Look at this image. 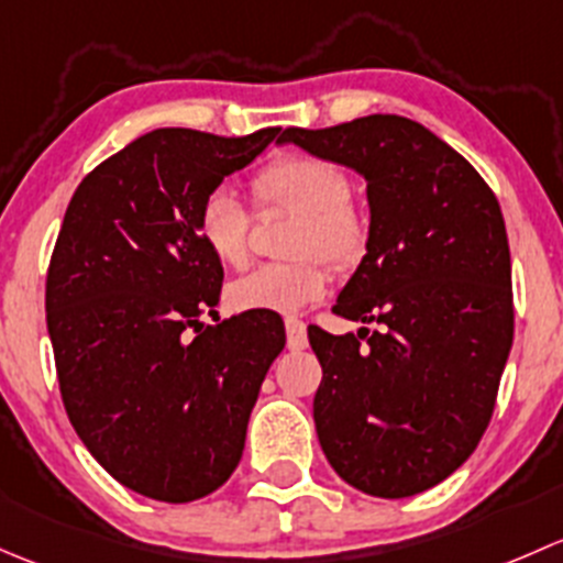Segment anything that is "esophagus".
<instances>
[{
	"instance_id": "obj_1",
	"label": "esophagus",
	"mask_w": 563,
	"mask_h": 563,
	"mask_svg": "<svg viewBox=\"0 0 563 563\" xmlns=\"http://www.w3.org/2000/svg\"><path fill=\"white\" fill-rule=\"evenodd\" d=\"M284 328H287V346L292 352H300L309 346V335H306V322L298 320V317H287L284 320Z\"/></svg>"
}]
</instances>
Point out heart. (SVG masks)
<instances>
[{"instance_id":"1","label":"heart","mask_w":563,"mask_h":563,"mask_svg":"<svg viewBox=\"0 0 563 563\" xmlns=\"http://www.w3.org/2000/svg\"><path fill=\"white\" fill-rule=\"evenodd\" d=\"M252 192L263 206L298 213L287 241L295 260L265 263L230 284V303L235 309L295 314L328 292L325 258L339 271L363 263L371 239L368 219L350 200V176L335 162L311 154L276 156L254 173ZM197 235L222 265L243 268L249 263L252 219L233 189L213 187L202 197Z\"/></svg>"}]
</instances>
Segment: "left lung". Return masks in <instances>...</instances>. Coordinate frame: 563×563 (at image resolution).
Wrapping results in <instances>:
<instances>
[{"instance_id": "left-lung-1", "label": "left lung", "mask_w": 563, "mask_h": 563, "mask_svg": "<svg viewBox=\"0 0 563 563\" xmlns=\"http://www.w3.org/2000/svg\"><path fill=\"white\" fill-rule=\"evenodd\" d=\"M282 143L366 178L368 252L333 311L379 328L309 324L324 457L368 496L422 494L474 453L496 407L515 328L501 208L455 148L404 115L289 126Z\"/></svg>"}]
</instances>
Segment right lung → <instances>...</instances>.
<instances>
[{"label": "right lung", "instance_id": "obj_1", "mask_svg": "<svg viewBox=\"0 0 563 563\" xmlns=\"http://www.w3.org/2000/svg\"><path fill=\"white\" fill-rule=\"evenodd\" d=\"M276 135L148 132L80 181L56 239L45 317L67 417L110 477L156 501L228 483L284 350L276 311L202 322L224 271L197 235L202 197Z\"/></svg>", "mask_w": 563, "mask_h": 563}]
</instances>
